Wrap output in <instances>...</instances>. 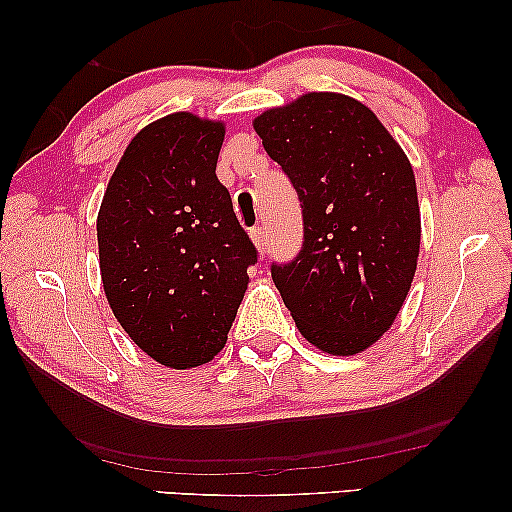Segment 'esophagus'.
<instances>
[{
    "label": "esophagus",
    "instance_id": "obj_1",
    "mask_svg": "<svg viewBox=\"0 0 512 512\" xmlns=\"http://www.w3.org/2000/svg\"><path fill=\"white\" fill-rule=\"evenodd\" d=\"M249 235H251V242L256 244V249L261 251V254H265V247H268V242H265V228L263 226L251 228Z\"/></svg>",
    "mask_w": 512,
    "mask_h": 512
}]
</instances>
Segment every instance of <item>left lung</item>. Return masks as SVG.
<instances>
[{
  "label": "left lung",
  "mask_w": 512,
  "mask_h": 512,
  "mask_svg": "<svg viewBox=\"0 0 512 512\" xmlns=\"http://www.w3.org/2000/svg\"><path fill=\"white\" fill-rule=\"evenodd\" d=\"M303 207L296 261L272 265L300 335L354 356L389 331L415 279L422 219L415 172L373 111L342 93H305L254 118Z\"/></svg>",
  "instance_id": "left-lung-1"
}]
</instances>
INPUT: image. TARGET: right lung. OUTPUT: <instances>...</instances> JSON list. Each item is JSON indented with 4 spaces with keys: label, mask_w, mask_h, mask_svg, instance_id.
I'll list each match as a JSON object with an SVG mask.
<instances>
[{
    "label": "right lung",
    "mask_w": 512,
    "mask_h": 512,
    "mask_svg": "<svg viewBox=\"0 0 512 512\" xmlns=\"http://www.w3.org/2000/svg\"><path fill=\"white\" fill-rule=\"evenodd\" d=\"M226 123L163 116L118 160L97 214L109 307L135 345L167 368L212 361L247 291L256 247L216 179Z\"/></svg>",
    "instance_id": "1"
}]
</instances>
